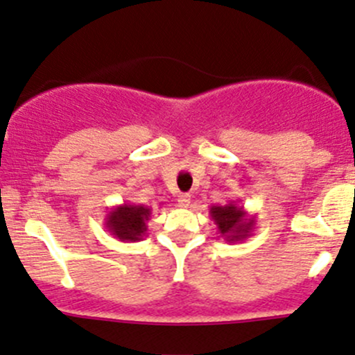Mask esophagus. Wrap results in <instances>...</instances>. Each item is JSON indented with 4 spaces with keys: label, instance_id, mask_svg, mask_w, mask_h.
Returning <instances> with one entry per match:
<instances>
[{
    "label": "esophagus",
    "instance_id": "obj_1",
    "mask_svg": "<svg viewBox=\"0 0 355 355\" xmlns=\"http://www.w3.org/2000/svg\"><path fill=\"white\" fill-rule=\"evenodd\" d=\"M178 204H180L182 207H189V204H190L189 193H180V196H178Z\"/></svg>",
    "mask_w": 355,
    "mask_h": 355
}]
</instances>
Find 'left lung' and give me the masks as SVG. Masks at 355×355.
Listing matches in <instances>:
<instances>
[{"instance_id": "left-lung-1", "label": "left lung", "mask_w": 355, "mask_h": 355, "mask_svg": "<svg viewBox=\"0 0 355 355\" xmlns=\"http://www.w3.org/2000/svg\"><path fill=\"white\" fill-rule=\"evenodd\" d=\"M209 214L214 225L218 226L219 234L230 243L243 241L255 227V218L248 216L243 206H236L233 202L225 204V206H211Z\"/></svg>"}]
</instances>
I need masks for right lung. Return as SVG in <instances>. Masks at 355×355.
I'll use <instances>...</instances> for the list:
<instances>
[{
    "label": "right lung",
    "instance_id": "1",
    "mask_svg": "<svg viewBox=\"0 0 355 355\" xmlns=\"http://www.w3.org/2000/svg\"><path fill=\"white\" fill-rule=\"evenodd\" d=\"M151 207L141 204H121L112 207L105 218V227L121 241H139L146 234Z\"/></svg>",
    "mask_w": 355,
    "mask_h": 355
}]
</instances>
